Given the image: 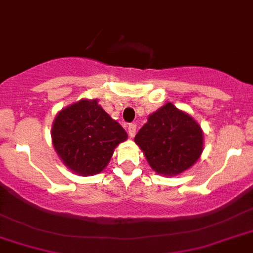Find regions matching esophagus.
<instances>
[{
  "instance_id": "obj_1",
  "label": "esophagus",
  "mask_w": 253,
  "mask_h": 253,
  "mask_svg": "<svg viewBox=\"0 0 253 253\" xmlns=\"http://www.w3.org/2000/svg\"><path fill=\"white\" fill-rule=\"evenodd\" d=\"M127 132H128L130 137L135 136V133H136V125H133V123L128 125V126H127Z\"/></svg>"
}]
</instances>
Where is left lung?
<instances>
[{"label": "left lung", "mask_w": 253, "mask_h": 253, "mask_svg": "<svg viewBox=\"0 0 253 253\" xmlns=\"http://www.w3.org/2000/svg\"><path fill=\"white\" fill-rule=\"evenodd\" d=\"M148 164L160 175L175 176L188 170L200 159L204 133L188 114L166 102L149 114L135 136Z\"/></svg>", "instance_id": "obj_1"}]
</instances>
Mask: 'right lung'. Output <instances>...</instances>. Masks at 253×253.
Returning <instances> with one entry per match:
<instances>
[{
	"instance_id": "right-lung-1",
	"label": "right lung",
	"mask_w": 253,
	"mask_h": 253,
	"mask_svg": "<svg viewBox=\"0 0 253 253\" xmlns=\"http://www.w3.org/2000/svg\"><path fill=\"white\" fill-rule=\"evenodd\" d=\"M52 143L63 165L78 175L101 173L127 132L98 105L79 100L59 110L52 125Z\"/></svg>"
}]
</instances>
